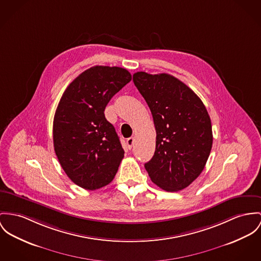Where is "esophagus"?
<instances>
[{"instance_id": "esophagus-1", "label": "esophagus", "mask_w": 261, "mask_h": 261, "mask_svg": "<svg viewBox=\"0 0 261 261\" xmlns=\"http://www.w3.org/2000/svg\"><path fill=\"white\" fill-rule=\"evenodd\" d=\"M134 142H135V139H134L133 137H130V138H128V139H127V141H126V144H127V146H128V148H129V149H131V148L133 147Z\"/></svg>"}]
</instances>
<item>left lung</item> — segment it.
<instances>
[{"label": "left lung", "mask_w": 261, "mask_h": 261, "mask_svg": "<svg viewBox=\"0 0 261 261\" xmlns=\"http://www.w3.org/2000/svg\"><path fill=\"white\" fill-rule=\"evenodd\" d=\"M133 81L151 110L157 133L154 156L145 169L164 191H180L201 175L208 159L210 115L200 97L173 75L138 71Z\"/></svg>", "instance_id": "obj_1"}]
</instances>
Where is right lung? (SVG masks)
<instances>
[{
	"label": "right lung",
	"instance_id": "1",
	"mask_svg": "<svg viewBox=\"0 0 261 261\" xmlns=\"http://www.w3.org/2000/svg\"><path fill=\"white\" fill-rule=\"evenodd\" d=\"M132 80L122 67L96 65L83 71L63 92L54 118V147L74 184L89 191L114 179L124 150L104 110Z\"/></svg>",
	"mask_w": 261,
	"mask_h": 261
}]
</instances>
